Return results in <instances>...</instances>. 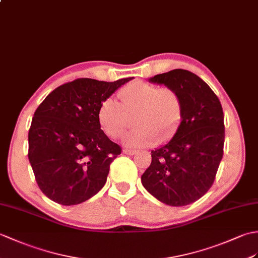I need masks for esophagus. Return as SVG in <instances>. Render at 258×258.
<instances>
[{
	"mask_svg": "<svg viewBox=\"0 0 258 258\" xmlns=\"http://www.w3.org/2000/svg\"><path fill=\"white\" fill-rule=\"evenodd\" d=\"M123 153L126 155H134L136 153V151H134V149H124Z\"/></svg>",
	"mask_w": 258,
	"mask_h": 258,
	"instance_id": "obj_1",
	"label": "esophagus"
}]
</instances>
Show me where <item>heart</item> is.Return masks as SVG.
I'll list each match as a JSON object with an SVG mask.
<instances>
[{"mask_svg":"<svg viewBox=\"0 0 258 258\" xmlns=\"http://www.w3.org/2000/svg\"><path fill=\"white\" fill-rule=\"evenodd\" d=\"M118 99L119 102L113 98L102 101L97 118L105 135L117 139L127 128L128 116L136 114L135 125L139 128L124 135L123 144L126 147L151 146L158 137L168 141L180 126L183 106L176 90L136 80L119 90Z\"/></svg>","mask_w":258,"mask_h":258,"instance_id":"b5f03b06","label":"heart"}]
</instances>
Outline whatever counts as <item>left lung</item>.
Wrapping results in <instances>:
<instances>
[{
    "label": "left lung",
    "mask_w": 258,
    "mask_h": 258,
    "mask_svg": "<svg viewBox=\"0 0 258 258\" xmlns=\"http://www.w3.org/2000/svg\"><path fill=\"white\" fill-rule=\"evenodd\" d=\"M149 81L176 90L183 114L171 141L152 152V163L143 173L142 183L165 205L187 206L211 188L223 157L222 105L211 88L188 70L173 69Z\"/></svg>",
    "instance_id": "left-lung-1"
}]
</instances>
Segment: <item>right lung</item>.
Here are the masks:
<instances>
[{
	"mask_svg": "<svg viewBox=\"0 0 258 258\" xmlns=\"http://www.w3.org/2000/svg\"><path fill=\"white\" fill-rule=\"evenodd\" d=\"M133 79L114 82L79 78L47 95L28 132V159L39 189L62 206L87 201L103 188L122 148L98 123L104 99Z\"/></svg>",
	"mask_w": 258,
	"mask_h": 258,
	"instance_id": "right-lung-1",
	"label": "right lung"
}]
</instances>
